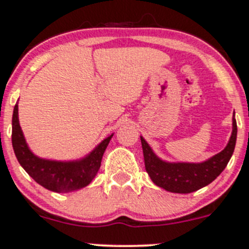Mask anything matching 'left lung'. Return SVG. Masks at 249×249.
<instances>
[{
  "instance_id": "obj_1",
  "label": "left lung",
  "mask_w": 249,
  "mask_h": 249,
  "mask_svg": "<svg viewBox=\"0 0 249 249\" xmlns=\"http://www.w3.org/2000/svg\"><path fill=\"white\" fill-rule=\"evenodd\" d=\"M237 137L235 112L232 117V133L223 151L201 163L166 162L155 155L145 139L140 137L144 154L145 169L154 184L176 194H190L211 184L225 169L233 154Z\"/></svg>"
}]
</instances>
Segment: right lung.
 I'll use <instances>...</instances> for the list:
<instances>
[{
    "label": "right lung",
    "instance_id": "1",
    "mask_svg": "<svg viewBox=\"0 0 249 249\" xmlns=\"http://www.w3.org/2000/svg\"><path fill=\"white\" fill-rule=\"evenodd\" d=\"M112 135L103 140L90 154L77 161H52L40 159L31 152L19 124L18 104L12 119V145L19 163L26 173L43 188L54 193H70L87 186L97 176L103 155Z\"/></svg>",
    "mask_w": 249,
    "mask_h": 249
}]
</instances>
